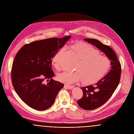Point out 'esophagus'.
I'll return each instance as SVG.
<instances>
[{"mask_svg": "<svg viewBox=\"0 0 134 134\" xmlns=\"http://www.w3.org/2000/svg\"><path fill=\"white\" fill-rule=\"evenodd\" d=\"M64 87L68 88V89H71L74 88V86L72 85H68V84H65L64 85Z\"/></svg>", "mask_w": 134, "mask_h": 134, "instance_id": "34e87169", "label": "esophagus"}]
</instances>
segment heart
<instances>
[{
	"label": "heart",
	"instance_id": "1",
	"mask_svg": "<svg viewBox=\"0 0 134 134\" xmlns=\"http://www.w3.org/2000/svg\"><path fill=\"white\" fill-rule=\"evenodd\" d=\"M71 48L80 58L75 71H65L57 75L58 80L65 84L78 82L83 79L86 84L94 83L103 78L111 67V60L106 56L101 55L99 51L89 44L79 42ZM65 50L63 47L52 59V64L56 69H59V60Z\"/></svg>",
	"mask_w": 134,
	"mask_h": 134
}]
</instances>
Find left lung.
Wrapping results in <instances>:
<instances>
[{"mask_svg": "<svg viewBox=\"0 0 134 134\" xmlns=\"http://www.w3.org/2000/svg\"><path fill=\"white\" fill-rule=\"evenodd\" d=\"M106 54L111 60V70L102 79L93 84L81 87L83 96L77 103L86 110L96 109L104 105L110 98L119 83L121 76V64L113 50L97 40L84 38Z\"/></svg>", "mask_w": 134, "mask_h": 134, "instance_id": "obj_1", "label": "left lung"}]
</instances>
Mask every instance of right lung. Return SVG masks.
<instances>
[{"label": "right lung", "instance_id": "right-lung-1", "mask_svg": "<svg viewBox=\"0 0 134 134\" xmlns=\"http://www.w3.org/2000/svg\"><path fill=\"white\" fill-rule=\"evenodd\" d=\"M71 37L35 41L24 45L16 54L12 69V84L18 96L28 106L43 111L53 104L64 84L52 78L54 76L52 59Z\"/></svg>", "mask_w": 134, "mask_h": 134}]
</instances>
